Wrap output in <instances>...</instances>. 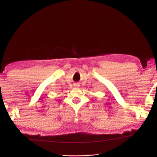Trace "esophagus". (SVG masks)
<instances>
[{
    "mask_svg": "<svg viewBox=\"0 0 157 157\" xmlns=\"http://www.w3.org/2000/svg\"><path fill=\"white\" fill-rule=\"evenodd\" d=\"M79 86V84H78V83H75V84H74V86H75V87H78Z\"/></svg>",
    "mask_w": 157,
    "mask_h": 157,
    "instance_id": "34e87169",
    "label": "esophagus"
}]
</instances>
